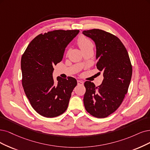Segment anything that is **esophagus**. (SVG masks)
I'll list each match as a JSON object with an SVG mask.
<instances>
[{
  "instance_id": "esophagus-1",
  "label": "esophagus",
  "mask_w": 150,
  "mask_h": 150,
  "mask_svg": "<svg viewBox=\"0 0 150 150\" xmlns=\"http://www.w3.org/2000/svg\"><path fill=\"white\" fill-rule=\"evenodd\" d=\"M77 83H78L79 85H83V82L80 81V80L77 81Z\"/></svg>"
}]
</instances>
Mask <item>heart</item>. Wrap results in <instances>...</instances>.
<instances>
[{"instance_id": "heart-1", "label": "heart", "mask_w": 150, "mask_h": 150, "mask_svg": "<svg viewBox=\"0 0 150 150\" xmlns=\"http://www.w3.org/2000/svg\"><path fill=\"white\" fill-rule=\"evenodd\" d=\"M78 44L81 50L94 46L93 42L90 40L89 38H88L85 36H80L79 38Z\"/></svg>"}]
</instances>
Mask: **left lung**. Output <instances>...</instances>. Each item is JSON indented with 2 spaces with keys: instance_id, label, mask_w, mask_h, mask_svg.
I'll use <instances>...</instances> for the list:
<instances>
[{
  "instance_id": "1",
  "label": "left lung",
  "mask_w": 150,
  "mask_h": 150,
  "mask_svg": "<svg viewBox=\"0 0 150 150\" xmlns=\"http://www.w3.org/2000/svg\"><path fill=\"white\" fill-rule=\"evenodd\" d=\"M83 34L95 42L96 67L104 76L97 87L93 82H85L84 106L94 117L104 118L122 103L130 83L132 66L126 48L117 36L99 29L83 31Z\"/></svg>"
}]
</instances>
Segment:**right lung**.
<instances>
[{"instance_id":"right-lung-1","label":"right lung","mask_w":150,"mask_h":150,"mask_svg":"<svg viewBox=\"0 0 150 150\" xmlns=\"http://www.w3.org/2000/svg\"><path fill=\"white\" fill-rule=\"evenodd\" d=\"M79 30H54L38 35L30 42L21 60L22 85L33 108L45 117L62 114L68 108L75 79L58 76L55 83L54 67L62 60L68 44Z\"/></svg>"}]
</instances>
